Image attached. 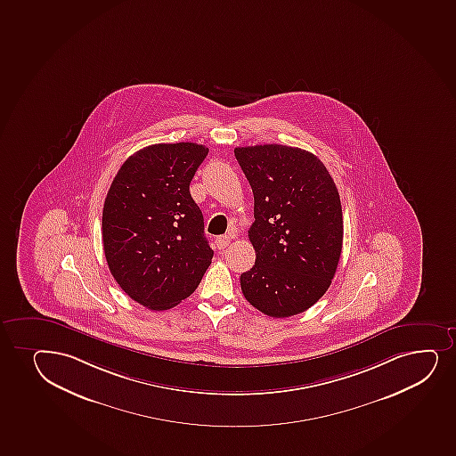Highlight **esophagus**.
I'll return each instance as SVG.
<instances>
[{"instance_id":"obj_1","label":"esophagus","mask_w":456,"mask_h":456,"mask_svg":"<svg viewBox=\"0 0 456 456\" xmlns=\"http://www.w3.org/2000/svg\"><path fill=\"white\" fill-rule=\"evenodd\" d=\"M230 236H220L216 239V245H217V248L222 251V249H225V248L230 245Z\"/></svg>"}]
</instances>
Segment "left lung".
I'll return each instance as SVG.
<instances>
[{
	"label": "left lung",
	"mask_w": 456,
	"mask_h": 456,
	"mask_svg": "<svg viewBox=\"0 0 456 456\" xmlns=\"http://www.w3.org/2000/svg\"><path fill=\"white\" fill-rule=\"evenodd\" d=\"M254 193L249 240L256 265L240 275L245 298L273 318L312 307L330 288L344 240L339 193L314 153L283 144L236 147Z\"/></svg>",
	"instance_id": "1"
}]
</instances>
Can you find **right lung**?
Returning a JSON list of instances; mask_svg holds the SVG:
<instances>
[{
	"label": "right lung",
	"instance_id": "right-lung-1",
	"mask_svg": "<svg viewBox=\"0 0 456 456\" xmlns=\"http://www.w3.org/2000/svg\"><path fill=\"white\" fill-rule=\"evenodd\" d=\"M208 147L152 144L126 159L106 194L102 236L117 283L151 310L175 307L200 286L213 249L190 183Z\"/></svg>",
	"mask_w": 456,
	"mask_h": 456
}]
</instances>
